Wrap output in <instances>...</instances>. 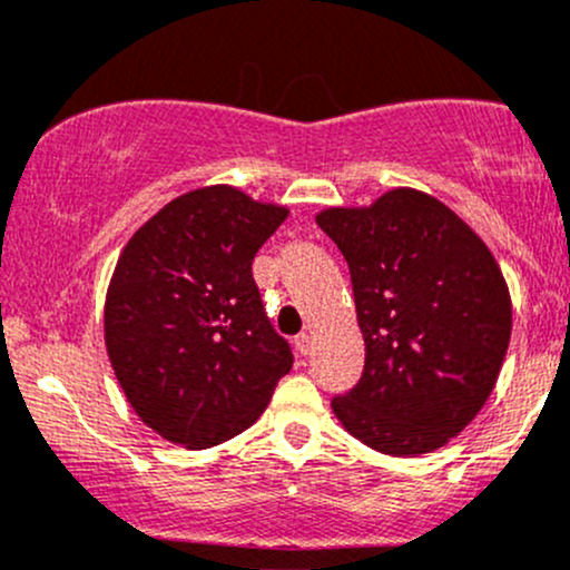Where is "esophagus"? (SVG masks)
<instances>
[{
  "instance_id": "1",
  "label": "esophagus",
  "mask_w": 570,
  "mask_h": 570,
  "mask_svg": "<svg viewBox=\"0 0 570 570\" xmlns=\"http://www.w3.org/2000/svg\"><path fill=\"white\" fill-rule=\"evenodd\" d=\"M294 345H297V351L303 353V356H307V353L313 351V337L311 335H299L297 340H294Z\"/></svg>"
}]
</instances>
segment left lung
<instances>
[{"label": "left lung", "instance_id": "obj_1", "mask_svg": "<svg viewBox=\"0 0 570 570\" xmlns=\"http://www.w3.org/2000/svg\"><path fill=\"white\" fill-rule=\"evenodd\" d=\"M316 225L351 271L364 372L332 399L351 436L383 455L434 453L485 407L512 337L493 252L434 195L394 187L330 206Z\"/></svg>", "mask_w": 570, "mask_h": 570}]
</instances>
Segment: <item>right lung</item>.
Here are the masks:
<instances>
[{"instance_id": "obj_1", "label": "right lung", "mask_w": 570, "mask_h": 570, "mask_svg": "<svg viewBox=\"0 0 570 570\" xmlns=\"http://www.w3.org/2000/svg\"><path fill=\"white\" fill-rule=\"evenodd\" d=\"M289 217L233 185L189 189L130 235L104 299V345L144 426L206 450L263 415L292 351L252 278Z\"/></svg>"}]
</instances>
